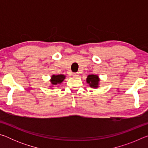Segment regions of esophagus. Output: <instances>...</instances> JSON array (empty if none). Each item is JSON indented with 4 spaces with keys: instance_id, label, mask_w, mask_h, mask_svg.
<instances>
[{
    "instance_id": "obj_1",
    "label": "esophagus",
    "mask_w": 148,
    "mask_h": 148,
    "mask_svg": "<svg viewBox=\"0 0 148 148\" xmlns=\"http://www.w3.org/2000/svg\"><path fill=\"white\" fill-rule=\"evenodd\" d=\"M72 76H73L74 77H77V76H79V73L78 72H75V73H73Z\"/></svg>"
}]
</instances>
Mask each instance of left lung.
Instances as JSON below:
<instances>
[{"label":"left lung","instance_id":"1","mask_svg":"<svg viewBox=\"0 0 148 148\" xmlns=\"http://www.w3.org/2000/svg\"><path fill=\"white\" fill-rule=\"evenodd\" d=\"M87 83L89 85V86L92 88H97L99 87V83L100 79L97 75L91 74L89 75L87 77Z\"/></svg>","mask_w":148,"mask_h":148}]
</instances>
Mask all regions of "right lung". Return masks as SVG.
<instances>
[{"label": "right lung", "mask_w": 148, "mask_h": 148, "mask_svg": "<svg viewBox=\"0 0 148 148\" xmlns=\"http://www.w3.org/2000/svg\"><path fill=\"white\" fill-rule=\"evenodd\" d=\"M65 79V76L62 74H59V75H53L51 76V79H50V82H51V84L53 86H56V85L58 84H61L63 82V80Z\"/></svg>", "instance_id": "add662e5"}]
</instances>
